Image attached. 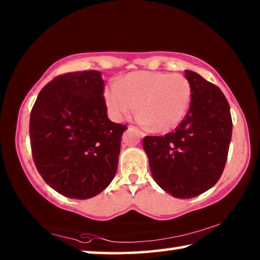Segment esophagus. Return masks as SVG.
<instances>
[{"mask_svg": "<svg viewBox=\"0 0 260 260\" xmlns=\"http://www.w3.org/2000/svg\"><path fill=\"white\" fill-rule=\"evenodd\" d=\"M129 129H134V131H138L139 132V134H140V136L141 138H144V136H146V134L143 133V132H141V131H139L138 128H136V127H133V126H129Z\"/></svg>", "mask_w": 260, "mask_h": 260, "instance_id": "34e87169", "label": "esophagus"}]
</instances>
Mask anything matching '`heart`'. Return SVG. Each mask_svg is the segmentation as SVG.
<instances>
[{
  "instance_id": "heart-1",
  "label": "heart",
  "mask_w": 260,
  "mask_h": 260,
  "mask_svg": "<svg viewBox=\"0 0 260 260\" xmlns=\"http://www.w3.org/2000/svg\"><path fill=\"white\" fill-rule=\"evenodd\" d=\"M111 116L121 120L135 111L139 121L165 133L180 125L190 107L191 86L181 74L139 71L127 74L104 93Z\"/></svg>"
}]
</instances>
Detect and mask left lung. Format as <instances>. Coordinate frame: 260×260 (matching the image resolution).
<instances>
[{"instance_id": "left-lung-1", "label": "left lung", "mask_w": 260, "mask_h": 260, "mask_svg": "<svg viewBox=\"0 0 260 260\" xmlns=\"http://www.w3.org/2000/svg\"><path fill=\"white\" fill-rule=\"evenodd\" d=\"M191 86L187 116L164 136H146L152 178L177 199H192L212 188L225 169L232 140L231 109L225 95L199 73L186 70Z\"/></svg>"}]
</instances>
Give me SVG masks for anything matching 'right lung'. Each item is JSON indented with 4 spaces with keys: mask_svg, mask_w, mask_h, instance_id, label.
Segmentation results:
<instances>
[{
    "mask_svg": "<svg viewBox=\"0 0 260 260\" xmlns=\"http://www.w3.org/2000/svg\"><path fill=\"white\" fill-rule=\"evenodd\" d=\"M99 71L71 72L42 88L29 119L34 164L69 199H91L114 178L127 127L108 118Z\"/></svg>",
    "mask_w": 260,
    "mask_h": 260,
    "instance_id": "right-lung-1",
    "label": "right lung"
}]
</instances>
